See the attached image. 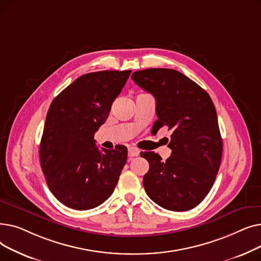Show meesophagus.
I'll return each mask as SVG.
<instances>
[{
  "label": "esophagus",
  "mask_w": 261,
  "mask_h": 261,
  "mask_svg": "<svg viewBox=\"0 0 261 261\" xmlns=\"http://www.w3.org/2000/svg\"><path fill=\"white\" fill-rule=\"evenodd\" d=\"M128 155L129 156H139L140 155V150L138 148H134V147H130L128 149Z\"/></svg>",
  "instance_id": "34e87169"
}]
</instances>
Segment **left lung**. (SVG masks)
I'll return each mask as SVG.
<instances>
[{"instance_id": "left-lung-1", "label": "left lung", "mask_w": 261, "mask_h": 261, "mask_svg": "<svg viewBox=\"0 0 261 261\" xmlns=\"http://www.w3.org/2000/svg\"><path fill=\"white\" fill-rule=\"evenodd\" d=\"M155 98L153 128L172 130L171 155L163 162L153 151L141 152L149 163L143 184L161 207L189 211L212 189L222 158V139L216 108L207 92L171 68H148L131 76Z\"/></svg>"}]
</instances>
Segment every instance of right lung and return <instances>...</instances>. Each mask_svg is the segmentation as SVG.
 I'll list each match as a JSON object with an SVG mask.
<instances>
[{"mask_svg":"<svg viewBox=\"0 0 261 261\" xmlns=\"http://www.w3.org/2000/svg\"><path fill=\"white\" fill-rule=\"evenodd\" d=\"M131 71L80 76L55 97L40 143L46 183L65 206L87 211L113 194L128 156L127 147L100 150L94 134L106 121Z\"/></svg>","mask_w":261,"mask_h":261,"instance_id":"add662e5","label":"right lung"}]
</instances>
